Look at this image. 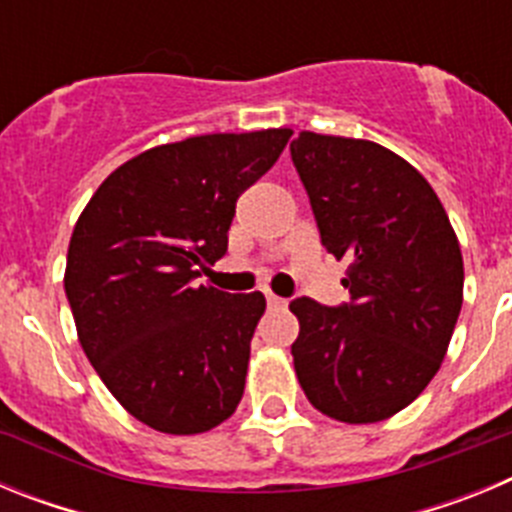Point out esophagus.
Wrapping results in <instances>:
<instances>
[{
  "instance_id": "34e87169",
  "label": "esophagus",
  "mask_w": 512,
  "mask_h": 512,
  "mask_svg": "<svg viewBox=\"0 0 512 512\" xmlns=\"http://www.w3.org/2000/svg\"><path fill=\"white\" fill-rule=\"evenodd\" d=\"M266 302H269V307H284V305H287V300H284V297L271 295V292H266Z\"/></svg>"
}]
</instances>
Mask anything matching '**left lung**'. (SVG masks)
I'll use <instances>...</instances> for the list:
<instances>
[{
	"instance_id": "obj_1",
	"label": "left lung",
	"mask_w": 512,
	"mask_h": 512,
	"mask_svg": "<svg viewBox=\"0 0 512 512\" xmlns=\"http://www.w3.org/2000/svg\"><path fill=\"white\" fill-rule=\"evenodd\" d=\"M292 161L320 241L348 261L351 302L292 300L295 372L312 408L341 423L392 418L428 387L464 300L459 238L415 166L361 138L302 130Z\"/></svg>"
}]
</instances>
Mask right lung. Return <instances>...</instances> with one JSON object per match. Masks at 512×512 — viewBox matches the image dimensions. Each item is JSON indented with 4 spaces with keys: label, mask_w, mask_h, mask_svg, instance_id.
I'll list each match as a JSON object with an SVG mask.
<instances>
[{
    "label": "right lung",
    "mask_w": 512,
    "mask_h": 512,
    "mask_svg": "<svg viewBox=\"0 0 512 512\" xmlns=\"http://www.w3.org/2000/svg\"><path fill=\"white\" fill-rule=\"evenodd\" d=\"M289 128L210 133L117 166L76 220L63 287L104 387L148 428L205 433L243 397L261 292L192 287L228 251L235 202Z\"/></svg>",
    "instance_id": "add662e5"
}]
</instances>
